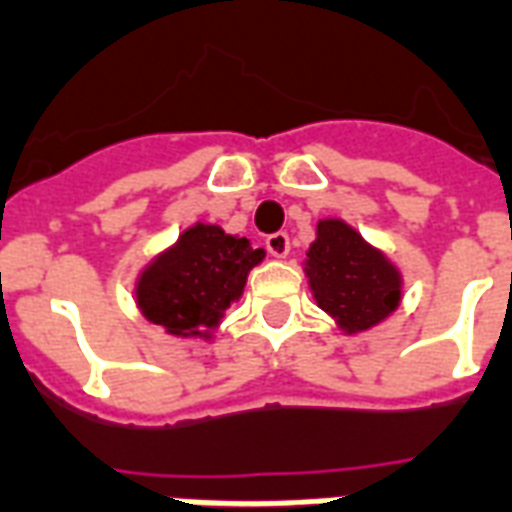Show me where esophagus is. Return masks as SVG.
<instances>
[{
    "instance_id": "esophagus-1",
    "label": "esophagus",
    "mask_w": 512,
    "mask_h": 512,
    "mask_svg": "<svg viewBox=\"0 0 512 512\" xmlns=\"http://www.w3.org/2000/svg\"><path fill=\"white\" fill-rule=\"evenodd\" d=\"M265 247H268V252H271L276 260H284V257L290 255V236H287V233H273V236L265 239Z\"/></svg>"
}]
</instances>
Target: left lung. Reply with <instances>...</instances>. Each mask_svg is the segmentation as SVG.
<instances>
[{
	"label": "left lung",
	"instance_id": "obj_1",
	"mask_svg": "<svg viewBox=\"0 0 512 512\" xmlns=\"http://www.w3.org/2000/svg\"><path fill=\"white\" fill-rule=\"evenodd\" d=\"M303 265L317 306L343 335L381 325L403 303V271L341 217L317 222Z\"/></svg>",
	"mask_w": 512,
	"mask_h": 512
}]
</instances>
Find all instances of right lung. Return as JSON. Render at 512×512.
Returning <instances> with one entry per match:
<instances>
[{"instance_id": "1", "label": "right lung", "mask_w": 512, "mask_h": 512, "mask_svg": "<svg viewBox=\"0 0 512 512\" xmlns=\"http://www.w3.org/2000/svg\"><path fill=\"white\" fill-rule=\"evenodd\" d=\"M263 260L265 249L249 239L195 222L139 271L136 308L166 335L214 341L225 311L244 295L249 271Z\"/></svg>"}]
</instances>
